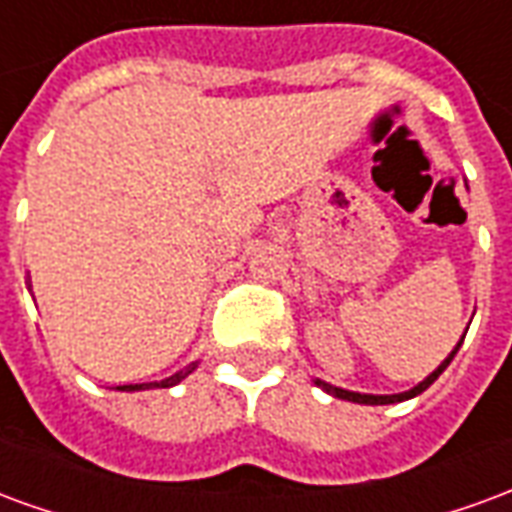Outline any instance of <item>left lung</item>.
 Listing matches in <instances>:
<instances>
[{
	"mask_svg": "<svg viewBox=\"0 0 512 512\" xmlns=\"http://www.w3.org/2000/svg\"><path fill=\"white\" fill-rule=\"evenodd\" d=\"M463 339H466V333H463V336H460V342L452 347V353H449L447 358H444V361H441V364H438L436 369H433V372H430V375L422 380V383H416L413 389L400 391V394H361V391H347V389H339V386H331V383H325V380H320V378H314V383H317L322 391L333 394V397H339V400H347V402H358V405H391V402H405V400H411V397H416V394H422L424 389H430V386L436 383L438 375L447 369L449 361H452V358H455V353L460 350Z\"/></svg>",
	"mask_w": 512,
	"mask_h": 512,
	"instance_id": "obj_1",
	"label": "left lung"
}]
</instances>
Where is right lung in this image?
Returning a JSON list of instances; mask_svg holds the SVG:
<instances>
[{
  "label": "right lung",
  "instance_id": "add662e5",
  "mask_svg": "<svg viewBox=\"0 0 512 512\" xmlns=\"http://www.w3.org/2000/svg\"><path fill=\"white\" fill-rule=\"evenodd\" d=\"M198 369V361H192V364H187L184 369H179L176 375H170V378L165 380H154V383H126V386H115L118 391H148V389H170V386H176V383H181V380L187 378V375H192Z\"/></svg>",
  "mask_w": 512,
  "mask_h": 512
}]
</instances>
